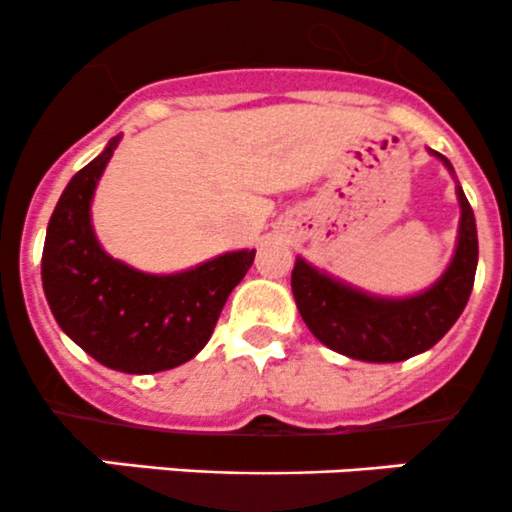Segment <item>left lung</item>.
Wrapping results in <instances>:
<instances>
[{
    "label": "left lung",
    "mask_w": 512,
    "mask_h": 512,
    "mask_svg": "<svg viewBox=\"0 0 512 512\" xmlns=\"http://www.w3.org/2000/svg\"><path fill=\"white\" fill-rule=\"evenodd\" d=\"M430 151V149H428ZM443 161L455 179L450 161ZM458 239L448 268L426 291L413 296H373L296 256L291 291L308 331L341 356L366 363H398L433 348L450 331L468 303L478 268V231L475 216L460 184Z\"/></svg>",
    "instance_id": "1"
}]
</instances>
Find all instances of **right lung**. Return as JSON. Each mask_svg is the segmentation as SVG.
<instances>
[{
    "label": "right lung",
    "mask_w": 512,
    "mask_h": 512,
    "mask_svg": "<svg viewBox=\"0 0 512 512\" xmlns=\"http://www.w3.org/2000/svg\"><path fill=\"white\" fill-rule=\"evenodd\" d=\"M121 136L72 176L47 226L42 286L59 328L111 371L159 373L209 343L226 298L256 249L221 254L176 273H144L111 258L91 226V199Z\"/></svg>",
    "instance_id": "1"
}]
</instances>
